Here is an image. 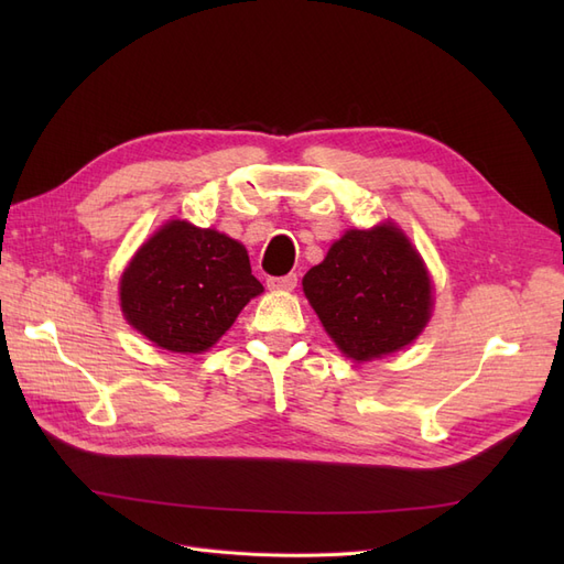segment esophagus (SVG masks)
Listing matches in <instances>:
<instances>
[{
	"instance_id": "esophagus-1",
	"label": "esophagus",
	"mask_w": 564,
	"mask_h": 564,
	"mask_svg": "<svg viewBox=\"0 0 564 564\" xmlns=\"http://www.w3.org/2000/svg\"><path fill=\"white\" fill-rule=\"evenodd\" d=\"M265 284L268 289H275V292H292V289L299 284V278L296 272H289V275H282V278H268Z\"/></svg>"
}]
</instances>
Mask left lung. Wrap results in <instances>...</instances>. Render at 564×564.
Returning <instances> with one entry per match:
<instances>
[{"mask_svg": "<svg viewBox=\"0 0 564 564\" xmlns=\"http://www.w3.org/2000/svg\"><path fill=\"white\" fill-rule=\"evenodd\" d=\"M324 329L357 362L395 352L431 317V280L395 226L348 230L303 278Z\"/></svg>", "mask_w": 564, "mask_h": 564, "instance_id": "1", "label": "left lung"}]
</instances>
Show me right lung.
Segmentation results:
<instances>
[{
  "label": "right lung",
  "instance_id": "obj_1",
  "mask_svg": "<svg viewBox=\"0 0 564 564\" xmlns=\"http://www.w3.org/2000/svg\"><path fill=\"white\" fill-rule=\"evenodd\" d=\"M261 292L240 242L185 220L145 242L119 284L131 327L174 352L212 348Z\"/></svg>",
  "mask_w": 564,
  "mask_h": 564
}]
</instances>
